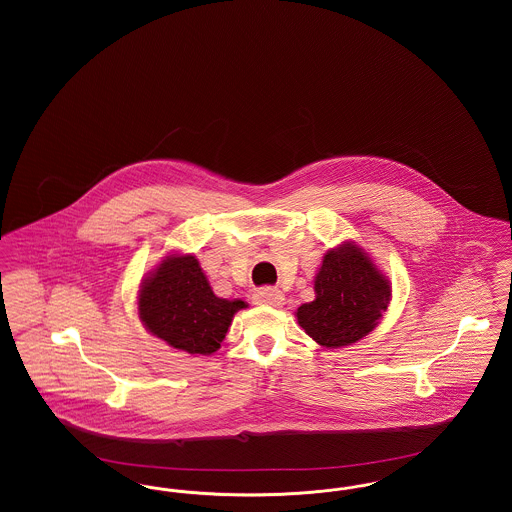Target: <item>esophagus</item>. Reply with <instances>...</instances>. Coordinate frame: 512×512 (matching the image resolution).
I'll list each match as a JSON object with an SVG mask.
<instances>
[{
	"label": "esophagus",
	"instance_id": "34e87169",
	"mask_svg": "<svg viewBox=\"0 0 512 512\" xmlns=\"http://www.w3.org/2000/svg\"><path fill=\"white\" fill-rule=\"evenodd\" d=\"M253 299H255L257 305H267V307H280L286 301L284 293L280 292V290H274V288L259 290V292L253 295Z\"/></svg>",
	"mask_w": 512,
	"mask_h": 512
}]
</instances>
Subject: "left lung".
<instances>
[{
    "label": "left lung",
    "mask_w": 512,
    "mask_h": 512,
    "mask_svg": "<svg viewBox=\"0 0 512 512\" xmlns=\"http://www.w3.org/2000/svg\"><path fill=\"white\" fill-rule=\"evenodd\" d=\"M315 293L295 313L299 326L324 347H343L372 332L390 305L391 286L365 251L347 242L324 255Z\"/></svg>",
    "instance_id": "1"
}]
</instances>
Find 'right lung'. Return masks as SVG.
Wrapping results in <instances>:
<instances>
[{"label":"right lung","mask_w":512,"mask_h":512,"mask_svg":"<svg viewBox=\"0 0 512 512\" xmlns=\"http://www.w3.org/2000/svg\"><path fill=\"white\" fill-rule=\"evenodd\" d=\"M244 301L217 297L194 255H169L142 282L138 313L147 330L174 349L211 355Z\"/></svg>","instance_id":"1"}]
</instances>
